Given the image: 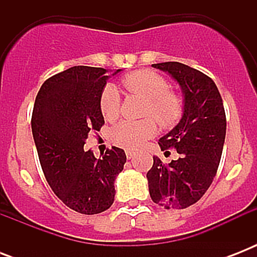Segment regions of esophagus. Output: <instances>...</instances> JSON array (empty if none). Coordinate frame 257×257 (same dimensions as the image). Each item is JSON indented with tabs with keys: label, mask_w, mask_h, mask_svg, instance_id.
Returning a JSON list of instances; mask_svg holds the SVG:
<instances>
[{
	"label": "esophagus",
	"mask_w": 257,
	"mask_h": 257,
	"mask_svg": "<svg viewBox=\"0 0 257 257\" xmlns=\"http://www.w3.org/2000/svg\"><path fill=\"white\" fill-rule=\"evenodd\" d=\"M126 159H129V160H131V159H133V157H135V155H136V152H133V151H126Z\"/></svg>",
	"instance_id": "1"
}]
</instances>
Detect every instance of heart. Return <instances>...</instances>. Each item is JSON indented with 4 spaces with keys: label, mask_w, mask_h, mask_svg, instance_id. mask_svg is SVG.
I'll return each instance as SVG.
<instances>
[{
    "label": "heart",
    "mask_w": 257,
    "mask_h": 257,
    "mask_svg": "<svg viewBox=\"0 0 257 257\" xmlns=\"http://www.w3.org/2000/svg\"><path fill=\"white\" fill-rule=\"evenodd\" d=\"M121 84L129 93L144 97V120H124L113 126L110 139L116 145L126 149H137L144 141L155 136L156 121L163 128H171L183 114V101L175 92L169 90V82L153 70L141 69L126 74ZM101 114L106 121H114L120 114V93L112 84L102 89L100 96ZM153 116L155 118H152Z\"/></svg>",
    "instance_id": "heart-1"
}]
</instances>
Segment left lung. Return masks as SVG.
Listing matches in <instances>:
<instances>
[{
	"label": "left lung",
	"instance_id": "left-lung-1",
	"mask_svg": "<svg viewBox=\"0 0 257 257\" xmlns=\"http://www.w3.org/2000/svg\"><path fill=\"white\" fill-rule=\"evenodd\" d=\"M153 68L168 72L184 94L183 117L159 140L161 151L175 148L180 157L163 164L153 156L147 173L153 203L167 209H184L197 203L215 179L223 153L227 118L216 84L207 74L181 62H160Z\"/></svg>",
	"mask_w": 257,
	"mask_h": 257
}]
</instances>
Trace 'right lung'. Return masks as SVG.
Returning <instances> with one entry per match:
<instances>
[{
	"label": "right lung",
	"mask_w": 257,
	"mask_h": 257,
	"mask_svg": "<svg viewBox=\"0 0 257 257\" xmlns=\"http://www.w3.org/2000/svg\"><path fill=\"white\" fill-rule=\"evenodd\" d=\"M108 78V70L93 66H73L54 74L38 90L32 114L46 181L66 207L84 215L110 208L114 179L126 163L125 152L117 147L100 159L84 151L89 133L104 125L100 96Z\"/></svg>",
	"instance_id": "right-lung-1"
}]
</instances>
